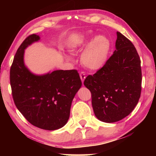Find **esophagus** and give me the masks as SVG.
Listing matches in <instances>:
<instances>
[{"instance_id": "1", "label": "esophagus", "mask_w": 156, "mask_h": 156, "mask_svg": "<svg viewBox=\"0 0 156 156\" xmlns=\"http://www.w3.org/2000/svg\"><path fill=\"white\" fill-rule=\"evenodd\" d=\"M80 78H81L82 82V83H84V81L85 78H86V74H85V73H84V72H80Z\"/></svg>"}]
</instances>
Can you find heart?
I'll return each instance as SVG.
<instances>
[{
    "instance_id": "obj_1",
    "label": "heart",
    "mask_w": 156,
    "mask_h": 156,
    "mask_svg": "<svg viewBox=\"0 0 156 156\" xmlns=\"http://www.w3.org/2000/svg\"><path fill=\"white\" fill-rule=\"evenodd\" d=\"M90 31L76 37L70 45L69 50L72 52L85 48L81 55V61L86 67L91 70H98L107 63L111 49L110 39L105 35L96 36ZM68 60L72 59L69 55H66Z\"/></svg>"
}]
</instances>
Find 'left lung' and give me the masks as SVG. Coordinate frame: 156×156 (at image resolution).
I'll use <instances>...</instances> for the list:
<instances>
[{
  "label": "left lung",
  "instance_id": "obj_1",
  "mask_svg": "<svg viewBox=\"0 0 156 156\" xmlns=\"http://www.w3.org/2000/svg\"><path fill=\"white\" fill-rule=\"evenodd\" d=\"M116 49L106 64L84 84L92 94L96 117L105 122L121 120L133 111L141 91V60L130 40L117 32Z\"/></svg>",
  "mask_w": 156,
  "mask_h": 156
}]
</instances>
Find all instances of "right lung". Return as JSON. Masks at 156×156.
Instances as JSON below:
<instances>
[{"mask_svg": "<svg viewBox=\"0 0 156 156\" xmlns=\"http://www.w3.org/2000/svg\"><path fill=\"white\" fill-rule=\"evenodd\" d=\"M39 40L38 35L33 34L20 45L10 70V82L15 104L24 117L35 127L54 131L67 123L82 82L76 69L41 75L29 70L24 62L25 49Z\"/></svg>", "mask_w": 156, "mask_h": 156, "instance_id": "1", "label": "right lung"}]
</instances>
